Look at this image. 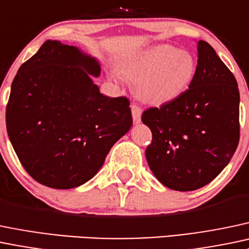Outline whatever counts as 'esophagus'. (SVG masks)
I'll return each instance as SVG.
<instances>
[{
    "label": "esophagus",
    "instance_id": "obj_1",
    "mask_svg": "<svg viewBox=\"0 0 249 249\" xmlns=\"http://www.w3.org/2000/svg\"><path fill=\"white\" fill-rule=\"evenodd\" d=\"M131 112L133 123H135V124H140L141 117H142V109H141L137 105H131Z\"/></svg>",
    "mask_w": 249,
    "mask_h": 249
}]
</instances>
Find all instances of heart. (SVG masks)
<instances>
[{
  "instance_id": "heart-1",
  "label": "heart",
  "mask_w": 249,
  "mask_h": 249,
  "mask_svg": "<svg viewBox=\"0 0 249 249\" xmlns=\"http://www.w3.org/2000/svg\"><path fill=\"white\" fill-rule=\"evenodd\" d=\"M195 57L187 50L160 44L124 57L119 70L111 71L118 82L136 81L135 91L150 105L171 103L184 94L196 75Z\"/></svg>"
}]
</instances>
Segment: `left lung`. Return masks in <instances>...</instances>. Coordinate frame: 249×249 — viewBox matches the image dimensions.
I'll use <instances>...</instances> for the list:
<instances>
[{
	"label": "left lung",
	"instance_id": "1",
	"mask_svg": "<svg viewBox=\"0 0 249 249\" xmlns=\"http://www.w3.org/2000/svg\"><path fill=\"white\" fill-rule=\"evenodd\" d=\"M197 50V69L188 89L142 114L153 133L145 150L149 168L162 185L182 192L213 181L240 140L236 80L210 44L199 40Z\"/></svg>",
	"mask_w": 249,
	"mask_h": 249
}]
</instances>
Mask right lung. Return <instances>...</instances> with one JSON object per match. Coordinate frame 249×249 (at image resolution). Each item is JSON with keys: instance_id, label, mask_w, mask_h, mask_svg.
Returning <instances> with one entry per match:
<instances>
[{"instance_id": "1", "label": "right lung", "mask_w": 249, "mask_h": 249, "mask_svg": "<svg viewBox=\"0 0 249 249\" xmlns=\"http://www.w3.org/2000/svg\"><path fill=\"white\" fill-rule=\"evenodd\" d=\"M100 63L76 46L46 40L23 63L6 109L10 143L39 184L69 190L90 180L132 126L130 101L100 93Z\"/></svg>"}]
</instances>
